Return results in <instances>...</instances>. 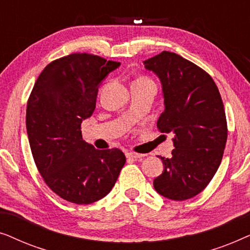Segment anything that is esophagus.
<instances>
[{
	"label": "esophagus",
	"instance_id": "1",
	"mask_svg": "<svg viewBox=\"0 0 250 250\" xmlns=\"http://www.w3.org/2000/svg\"><path fill=\"white\" fill-rule=\"evenodd\" d=\"M126 157H128V158H133V159H140V158H142V157H145V155H141V153H136L133 151H128V152H126Z\"/></svg>",
	"mask_w": 250,
	"mask_h": 250
}]
</instances>
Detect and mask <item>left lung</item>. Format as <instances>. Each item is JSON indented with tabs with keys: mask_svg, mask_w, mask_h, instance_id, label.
Returning <instances> with one entry per match:
<instances>
[{
	"mask_svg": "<svg viewBox=\"0 0 250 250\" xmlns=\"http://www.w3.org/2000/svg\"><path fill=\"white\" fill-rule=\"evenodd\" d=\"M162 83L164 112L157 122L173 133L170 158L160 157L164 170L153 180L163 197L182 201L200 193L220 167L228 139L223 101L209 75L179 54L163 51L143 61Z\"/></svg>",
	"mask_w": 250,
	"mask_h": 250,
	"instance_id": "obj_1",
	"label": "left lung"
}]
</instances>
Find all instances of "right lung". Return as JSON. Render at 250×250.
<instances>
[{
	"instance_id": "add662e5",
	"label": "right lung",
	"mask_w": 250,
	"mask_h": 250,
	"mask_svg": "<svg viewBox=\"0 0 250 250\" xmlns=\"http://www.w3.org/2000/svg\"><path fill=\"white\" fill-rule=\"evenodd\" d=\"M121 66L87 53L54 60L37 78L27 102L29 146L47 187L78 205L110 192L126 162L119 149L98 150L82 138L81 124L95 109L102 81Z\"/></svg>"
}]
</instances>
